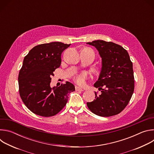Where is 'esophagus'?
<instances>
[{
  "label": "esophagus",
  "instance_id": "34e87169",
  "mask_svg": "<svg viewBox=\"0 0 154 154\" xmlns=\"http://www.w3.org/2000/svg\"><path fill=\"white\" fill-rule=\"evenodd\" d=\"M75 91H84V90L82 88H80L79 86H75Z\"/></svg>",
  "mask_w": 154,
  "mask_h": 154
}]
</instances>
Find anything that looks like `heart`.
Masks as SVG:
<instances>
[{"label": "heart", "mask_w": 154, "mask_h": 154, "mask_svg": "<svg viewBox=\"0 0 154 154\" xmlns=\"http://www.w3.org/2000/svg\"><path fill=\"white\" fill-rule=\"evenodd\" d=\"M82 52L84 53H90L93 51L90 48H86L83 49ZM86 79H87V74L85 72H81V73L77 74L75 75L74 77V80L75 81V82L80 86H83L85 84Z\"/></svg>", "instance_id": "1"}]
</instances>
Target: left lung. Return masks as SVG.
Here are the masks:
<instances>
[{
  "instance_id": "8db88e82",
  "label": "left lung",
  "mask_w": 154,
  "mask_h": 154,
  "mask_svg": "<svg viewBox=\"0 0 154 154\" xmlns=\"http://www.w3.org/2000/svg\"><path fill=\"white\" fill-rule=\"evenodd\" d=\"M94 46L102 58V69L94 86L101 90L96 99L87 102L94 114L109 117L120 113L128 105L134 91L133 64L127 51L112 42L96 40L87 42Z\"/></svg>"
}]
</instances>
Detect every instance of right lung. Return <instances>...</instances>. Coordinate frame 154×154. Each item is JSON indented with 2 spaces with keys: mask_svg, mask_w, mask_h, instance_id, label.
<instances>
[{
  "mask_svg": "<svg viewBox=\"0 0 154 154\" xmlns=\"http://www.w3.org/2000/svg\"><path fill=\"white\" fill-rule=\"evenodd\" d=\"M71 44L61 42L35 46L25 57L18 76L20 98L30 110L39 116L51 117L66 105L68 94L75 91L73 84L66 82L51 88V77L60 66L61 55Z\"/></svg>",
  "mask_w": 154,
  "mask_h": 154,
  "instance_id": "right-lung-1",
  "label": "right lung"
}]
</instances>
